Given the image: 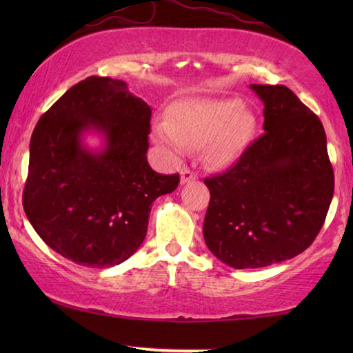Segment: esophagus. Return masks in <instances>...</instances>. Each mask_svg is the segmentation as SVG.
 I'll use <instances>...</instances> for the list:
<instances>
[{"instance_id":"34e87169","label":"esophagus","mask_w":353,"mask_h":353,"mask_svg":"<svg viewBox=\"0 0 353 353\" xmlns=\"http://www.w3.org/2000/svg\"><path fill=\"white\" fill-rule=\"evenodd\" d=\"M196 178H197V175L192 170H190V168H183V170H181L180 180H181L183 185H185V183H190L192 180H196Z\"/></svg>"}]
</instances>
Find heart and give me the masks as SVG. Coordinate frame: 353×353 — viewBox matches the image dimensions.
<instances>
[{
  "mask_svg": "<svg viewBox=\"0 0 353 353\" xmlns=\"http://www.w3.org/2000/svg\"><path fill=\"white\" fill-rule=\"evenodd\" d=\"M255 117L239 99H186L168 109L167 120L154 125V139L175 156L204 148L212 167L233 165L249 146Z\"/></svg>",
  "mask_w": 353,
  "mask_h": 353,
  "instance_id": "b5f03b06",
  "label": "heart"
}]
</instances>
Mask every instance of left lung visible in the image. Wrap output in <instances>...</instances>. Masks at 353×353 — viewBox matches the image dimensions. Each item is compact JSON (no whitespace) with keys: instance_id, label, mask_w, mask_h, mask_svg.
<instances>
[{"instance_id":"1","label":"left lung","mask_w":353,"mask_h":353,"mask_svg":"<svg viewBox=\"0 0 353 353\" xmlns=\"http://www.w3.org/2000/svg\"><path fill=\"white\" fill-rule=\"evenodd\" d=\"M263 101L262 137L228 170L205 178L207 248L230 267L262 268L303 252L334 194L321 120L284 85H250Z\"/></svg>"}]
</instances>
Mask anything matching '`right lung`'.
I'll use <instances>...</instances> for the list:
<instances>
[{"label": "right lung", "mask_w": 353, "mask_h": 353, "mask_svg": "<svg viewBox=\"0 0 353 353\" xmlns=\"http://www.w3.org/2000/svg\"><path fill=\"white\" fill-rule=\"evenodd\" d=\"M149 122L151 108L109 77L79 81L38 120L22 204L33 230L62 257L108 268L141 245L152 202L180 183L178 173L149 167ZM90 129L105 138L98 153L81 143Z\"/></svg>", "instance_id": "1"}]
</instances>
